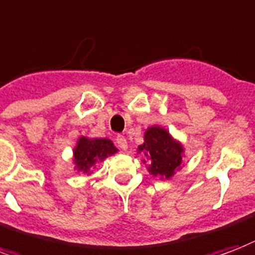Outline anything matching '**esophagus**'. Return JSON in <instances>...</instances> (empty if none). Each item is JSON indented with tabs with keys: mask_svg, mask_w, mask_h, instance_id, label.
Here are the masks:
<instances>
[{
	"mask_svg": "<svg viewBox=\"0 0 255 255\" xmlns=\"http://www.w3.org/2000/svg\"><path fill=\"white\" fill-rule=\"evenodd\" d=\"M116 143H118V146L120 150H123V151H126V150H127V147H128L127 139L123 136V135H119V136L116 137Z\"/></svg>",
	"mask_w": 255,
	"mask_h": 255,
	"instance_id": "34e87169",
	"label": "esophagus"
}]
</instances>
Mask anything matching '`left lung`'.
<instances>
[{
	"label": "left lung",
	"instance_id": "left-lung-1",
	"mask_svg": "<svg viewBox=\"0 0 255 255\" xmlns=\"http://www.w3.org/2000/svg\"><path fill=\"white\" fill-rule=\"evenodd\" d=\"M137 151L143 152L150 161V174L169 180L181 167L184 147L165 128L152 126L146 129L144 143L137 147Z\"/></svg>",
	"mask_w": 255,
	"mask_h": 255
}]
</instances>
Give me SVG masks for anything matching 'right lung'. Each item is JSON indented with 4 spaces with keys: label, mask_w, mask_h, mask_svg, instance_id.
I'll return each mask as SVG.
<instances>
[{
    "label": "right lung",
    "mask_w": 255,
    "mask_h": 255,
    "mask_svg": "<svg viewBox=\"0 0 255 255\" xmlns=\"http://www.w3.org/2000/svg\"><path fill=\"white\" fill-rule=\"evenodd\" d=\"M74 161L75 169L84 173H90V169L97 162H103L105 158L118 152V148L113 146L112 140L109 139H89L86 136H81L74 147Z\"/></svg>",
    "instance_id": "1"
}]
</instances>
